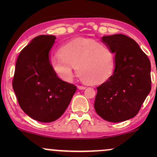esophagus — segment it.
<instances>
[{
	"mask_svg": "<svg viewBox=\"0 0 157 157\" xmlns=\"http://www.w3.org/2000/svg\"><path fill=\"white\" fill-rule=\"evenodd\" d=\"M77 89H80V90H84L86 89V87H85V86H77Z\"/></svg>",
	"mask_w": 157,
	"mask_h": 157,
	"instance_id": "34e87169",
	"label": "esophagus"
}]
</instances>
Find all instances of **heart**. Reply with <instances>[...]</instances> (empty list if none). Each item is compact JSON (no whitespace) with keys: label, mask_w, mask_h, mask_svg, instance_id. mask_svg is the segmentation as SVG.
<instances>
[{"label":"heart","mask_w":157,"mask_h":157,"mask_svg":"<svg viewBox=\"0 0 157 157\" xmlns=\"http://www.w3.org/2000/svg\"><path fill=\"white\" fill-rule=\"evenodd\" d=\"M58 56L51 60V68L59 78L67 82L73 80L74 67H76L77 74L86 83H103L112 75L115 66L111 49L90 38L69 41L59 49Z\"/></svg>","instance_id":"1"}]
</instances>
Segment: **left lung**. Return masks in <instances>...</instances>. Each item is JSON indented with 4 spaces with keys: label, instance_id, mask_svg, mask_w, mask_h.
<instances>
[{
    "label": "left lung",
    "instance_id": "1",
    "mask_svg": "<svg viewBox=\"0 0 157 157\" xmlns=\"http://www.w3.org/2000/svg\"><path fill=\"white\" fill-rule=\"evenodd\" d=\"M102 42L115 54L113 75L97 88L94 109L103 120L120 122L134 117L151 89V63L137 43L117 34Z\"/></svg>",
    "mask_w": 157,
    "mask_h": 157
}]
</instances>
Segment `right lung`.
Returning a JSON list of instances; mask_svg holds the SVG:
<instances>
[{
    "mask_svg": "<svg viewBox=\"0 0 157 157\" xmlns=\"http://www.w3.org/2000/svg\"><path fill=\"white\" fill-rule=\"evenodd\" d=\"M54 35H40L30 41L17 59L12 87L21 108L41 122L60 117L77 87L60 80L51 68L49 52Z\"/></svg>",
    "mask_w": 157,
    "mask_h": 157,
    "instance_id": "add662e5",
    "label": "right lung"
}]
</instances>
